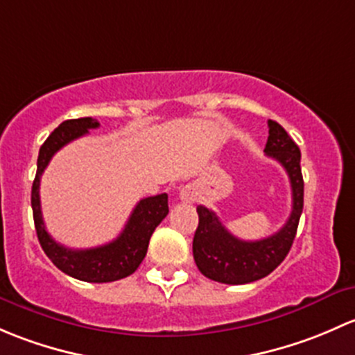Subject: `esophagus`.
Instances as JSON below:
<instances>
[{"mask_svg":"<svg viewBox=\"0 0 355 355\" xmlns=\"http://www.w3.org/2000/svg\"><path fill=\"white\" fill-rule=\"evenodd\" d=\"M198 196H200L198 188H196L195 184H184L181 189H179V198L186 203L196 202V200H198Z\"/></svg>","mask_w":355,"mask_h":355,"instance_id":"1","label":"esophagus"}]
</instances>
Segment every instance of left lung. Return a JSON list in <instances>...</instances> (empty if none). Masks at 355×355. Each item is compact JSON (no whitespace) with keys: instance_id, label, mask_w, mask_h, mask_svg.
<instances>
[{"instance_id":"left-lung-1","label":"left lung","mask_w":355,"mask_h":355,"mask_svg":"<svg viewBox=\"0 0 355 355\" xmlns=\"http://www.w3.org/2000/svg\"><path fill=\"white\" fill-rule=\"evenodd\" d=\"M265 153L282 164L292 188V211L279 232L259 241H243L232 236L215 211L196 207L198 227L193 237V257L207 279L229 286H241L272 273L294 243L304 205V181L301 174V150L277 121L268 119Z\"/></svg>"}]
</instances>
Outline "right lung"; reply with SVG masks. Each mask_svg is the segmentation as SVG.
Instances as JSON below:
<instances>
[{
  "mask_svg": "<svg viewBox=\"0 0 355 355\" xmlns=\"http://www.w3.org/2000/svg\"><path fill=\"white\" fill-rule=\"evenodd\" d=\"M98 128V121L92 118H78L63 121L44 141L37 159V174L32 184V211H34V224L37 231L39 243L47 258L67 275L83 282L104 284L114 282L131 275L144 261L157 225L169 214L167 195L148 196L138 202L131 211L123 232L111 243L104 246L90 248V250H71L63 244L56 243L49 232L46 231L41 210V196L39 186L41 176L49 160L60 148L76 138L89 133V130Z\"/></svg>",
  "mask_w": 355,
  "mask_h": 355,
  "instance_id": "1",
  "label": "right lung"
}]
</instances>
